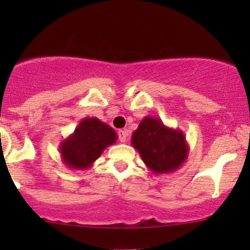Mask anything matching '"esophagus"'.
Here are the masks:
<instances>
[{
  "label": "esophagus",
  "mask_w": 250,
  "mask_h": 250,
  "mask_svg": "<svg viewBox=\"0 0 250 250\" xmlns=\"http://www.w3.org/2000/svg\"><path fill=\"white\" fill-rule=\"evenodd\" d=\"M128 138V132L127 130L122 129V130H118V139H120L121 143H125Z\"/></svg>",
  "instance_id": "obj_1"
}]
</instances>
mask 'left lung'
Listing matches in <instances>:
<instances>
[{"label": "left lung", "instance_id": "left-lung-1", "mask_svg": "<svg viewBox=\"0 0 250 250\" xmlns=\"http://www.w3.org/2000/svg\"><path fill=\"white\" fill-rule=\"evenodd\" d=\"M132 145L152 173H172L188 160V144L179 128L167 127L160 118L146 116L132 134Z\"/></svg>", "mask_w": 250, "mask_h": 250}]
</instances>
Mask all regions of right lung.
<instances>
[{"label":"right lung","instance_id":"right-lung-1","mask_svg":"<svg viewBox=\"0 0 250 250\" xmlns=\"http://www.w3.org/2000/svg\"><path fill=\"white\" fill-rule=\"evenodd\" d=\"M117 140L115 130L97 117L82 118L72 134L59 145L62 161L70 169L85 170Z\"/></svg>","mask_w":250,"mask_h":250}]
</instances>
